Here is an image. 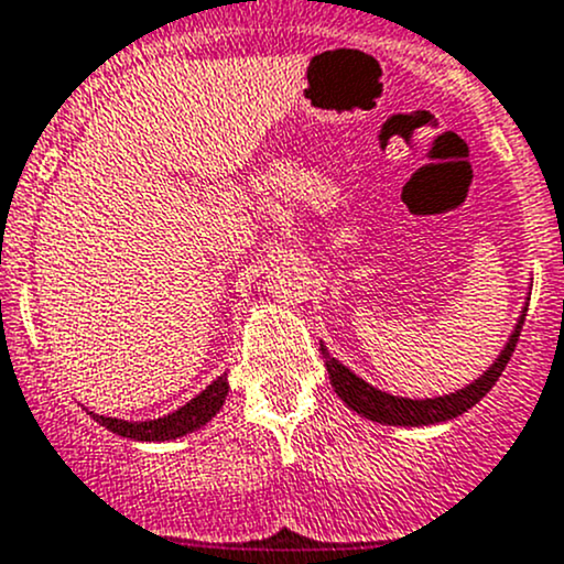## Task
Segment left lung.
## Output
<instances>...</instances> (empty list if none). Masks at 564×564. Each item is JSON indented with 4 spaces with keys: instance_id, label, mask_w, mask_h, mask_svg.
Wrapping results in <instances>:
<instances>
[{
    "instance_id": "8db88e82",
    "label": "left lung",
    "mask_w": 564,
    "mask_h": 564,
    "mask_svg": "<svg viewBox=\"0 0 564 564\" xmlns=\"http://www.w3.org/2000/svg\"><path fill=\"white\" fill-rule=\"evenodd\" d=\"M527 305H530V300H527L524 307H521L517 327H513L511 337H508L506 348H502L500 357L495 359V365H491L481 378L467 383L465 389H456L452 394H443V397H424V400L394 397L389 394V391L370 387L365 378H359L357 372H351L346 365H340V361L332 357L327 346L322 343V354H324V361H327L332 389H335V394L340 397L351 411H357L359 416L370 419V422H378V424L426 426V424L448 422V419L462 416V413L470 411L476 402H481V397H486V391L495 387L497 378H500L502 370H506L508 359H511L513 348H517L521 324H524V316H527Z\"/></svg>"
}]
</instances>
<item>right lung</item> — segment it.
I'll use <instances>...</instances> for the list:
<instances>
[{
  "label": "right lung",
  "mask_w": 564,
  "mask_h": 564,
  "mask_svg": "<svg viewBox=\"0 0 564 564\" xmlns=\"http://www.w3.org/2000/svg\"><path fill=\"white\" fill-rule=\"evenodd\" d=\"M227 394H229L227 376H221L216 378L210 387L199 391L194 400H188L186 405L177 408V411L167 413V416L162 419H151V422H127V419L97 416V413H91V416L97 419L105 430L116 432V435L121 437H129V441L162 443V441H175V437H183L188 435V432L205 426L218 411H221Z\"/></svg>",
  "instance_id": "right-lung-1"
}]
</instances>
